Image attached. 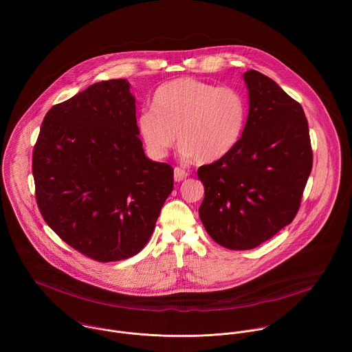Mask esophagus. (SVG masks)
Instances as JSON below:
<instances>
[{"label": "esophagus", "instance_id": "obj_1", "mask_svg": "<svg viewBox=\"0 0 352 352\" xmlns=\"http://www.w3.org/2000/svg\"><path fill=\"white\" fill-rule=\"evenodd\" d=\"M187 176H188V173L184 170V169H182V168H175V175H173V177H175V182H183L184 179H187Z\"/></svg>", "mask_w": 352, "mask_h": 352}]
</instances>
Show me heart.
I'll list each match as a JSON object with an SVG mask.
<instances>
[{"mask_svg":"<svg viewBox=\"0 0 352 352\" xmlns=\"http://www.w3.org/2000/svg\"><path fill=\"white\" fill-rule=\"evenodd\" d=\"M245 101L230 87H214L192 77L165 82L153 95L151 109L137 119L148 153L164 158L177 142L195 162L217 161L234 149L245 124Z\"/></svg>","mask_w":352,"mask_h":352,"instance_id":"heart-1","label":"heart"}]
</instances>
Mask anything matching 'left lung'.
<instances>
[{"mask_svg": "<svg viewBox=\"0 0 352 352\" xmlns=\"http://www.w3.org/2000/svg\"><path fill=\"white\" fill-rule=\"evenodd\" d=\"M244 81L250 112L239 144L198 169L201 223L217 244L236 251L256 248L292 223L313 165L301 104L256 70Z\"/></svg>", "mask_w": 352, "mask_h": 352, "instance_id": "left-lung-1", "label": "left lung"}]
</instances>
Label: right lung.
<instances>
[{"instance_id":"add662e5","label":"right lung","mask_w":352,"mask_h":352,"mask_svg":"<svg viewBox=\"0 0 352 352\" xmlns=\"http://www.w3.org/2000/svg\"><path fill=\"white\" fill-rule=\"evenodd\" d=\"M126 80L96 82L46 113L32 155L36 201L51 229L101 263L146 245L173 190V168L138 137Z\"/></svg>"}]
</instances>
